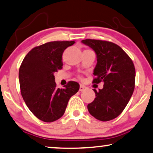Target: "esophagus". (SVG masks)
I'll use <instances>...</instances> for the list:
<instances>
[{
    "label": "esophagus",
    "mask_w": 153,
    "mask_h": 153,
    "mask_svg": "<svg viewBox=\"0 0 153 153\" xmlns=\"http://www.w3.org/2000/svg\"><path fill=\"white\" fill-rule=\"evenodd\" d=\"M85 88H86V87H85V86L80 85V86H79V91H83L85 89Z\"/></svg>",
    "instance_id": "1"
}]
</instances>
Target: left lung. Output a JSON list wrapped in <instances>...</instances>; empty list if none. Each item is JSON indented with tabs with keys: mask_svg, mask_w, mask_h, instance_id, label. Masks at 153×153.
I'll return each instance as SVG.
<instances>
[{
	"mask_svg": "<svg viewBox=\"0 0 153 153\" xmlns=\"http://www.w3.org/2000/svg\"><path fill=\"white\" fill-rule=\"evenodd\" d=\"M82 43L96 54L93 83H104L102 89H94L96 97L87 105L88 110L99 120H112L123 111L134 91V65L127 53L112 42L87 39Z\"/></svg>",
	"mask_w": 153,
	"mask_h": 153,
	"instance_id": "8db88e82",
	"label": "left lung"
}]
</instances>
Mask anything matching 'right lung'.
Listing matches in <instances>:
<instances>
[{
	"label": "right lung",
	"mask_w": 153,
	"mask_h": 153,
	"mask_svg": "<svg viewBox=\"0 0 153 153\" xmlns=\"http://www.w3.org/2000/svg\"><path fill=\"white\" fill-rule=\"evenodd\" d=\"M71 42H51L34 47L23 59L19 68L21 94L31 112L39 119L50 123L61 118L70 98L79 89L69 81L64 89L56 87L54 73L62 69V54Z\"/></svg>",
	"instance_id": "add662e5"
}]
</instances>
